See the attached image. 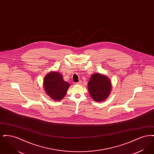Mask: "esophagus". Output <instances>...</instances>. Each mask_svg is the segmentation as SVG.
I'll return each mask as SVG.
<instances>
[{
	"mask_svg": "<svg viewBox=\"0 0 154 154\" xmlns=\"http://www.w3.org/2000/svg\"><path fill=\"white\" fill-rule=\"evenodd\" d=\"M76 84H77V85H81V81H79V82H77Z\"/></svg>",
	"mask_w": 154,
	"mask_h": 154,
	"instance_id": "obj_1",
	"label": "esophagus"
}]
</instances>
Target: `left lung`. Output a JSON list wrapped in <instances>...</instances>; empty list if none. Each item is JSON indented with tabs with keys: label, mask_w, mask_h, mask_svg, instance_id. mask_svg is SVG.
Wrapping results in <instances>:
<instances>
[{
	"label": "left lung",
	"mask_w": 154,
	"mask_h": 154,
	"mask_svg": "<svg viewBox=\"0 0 154 154\" xmlns=\"http://www.w3.org/2000/svg\"><path fill=\"white\" fill-rule=\"evenodd\" d=\"M111 88L110 79L101 73L93 74L88 82L89 93L93 100L97 102L107 99L111 93Z\"/></svg>",
	"instance_id": "1"
}]
</instances>
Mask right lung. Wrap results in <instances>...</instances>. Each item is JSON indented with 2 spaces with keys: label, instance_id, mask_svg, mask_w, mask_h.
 I'll return each instance as SVG.
<instances>
[{
  "label": "right lung",
  "instance_id": "obj_1",
  "mask_svg": "<svg viewBox=\"0 0 154 154\" xmlns=\"http://www.w3.org/2000/svg\"><path fill=\"white\" fill-rule=\"evenodd\" d=\"M70 84L65 81L63 76L58 72H51L46 74L43 80L45 94L53 100L59 101L66 95Z\"/></svg>",
  "mask_w": 154,
  "mask_h": 154
}]
</instances>
